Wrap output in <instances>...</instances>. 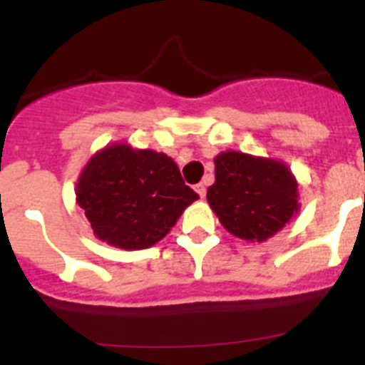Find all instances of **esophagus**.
I'll return each instance as SVG.
<instances>
[{"label": "esophagus", "mask_w": 365, "mask_h": 365, "mask_svg": "<svg viewBox=\"0 0 365 365\" xmlns=\"http://www.w3.org/2000/svg\"><path fill=\"white\" fill-rule=\"evenodd\" d=\"M193 190H195V192L199 193V197H201V199L205 197V195H206V186L202 185V182H199V185L193 186Z\"/></svg>", "instance_id": "esophagus-1"}]
</instances>
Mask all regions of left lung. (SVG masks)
I'll list each match as a JSON object with an SVG mask.
<instances>
[{
  "mask_svg": "<svg viewBox=\"0 0 365 365\" xmlns=\"http://www.w3.org/2000/svg\"><path fill=\"white\" fill-rule=\"evenodd\" d=\"M214 164L206 201L232 235L263 243L298 215V180L283 160L227 150Z\"/></svg>",
  "mask_w": 365,
  "mask_h": 365,
  "instance_id": "1",
  "label": "left lung"
}]
</instances>
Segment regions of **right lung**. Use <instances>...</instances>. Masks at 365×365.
<instances>
[{
  "mask_svg": "<svg viewBox=\"0 0 365 365\" xmlns=\"http://www.w3.org/2000/svg\"><path fill=\"white\" fill-rule=\"evenodd\" d=\"M74 193L93 234L122 250L159 243L199 199L172 157L128 143H111L93 153Z\"/></svg>",
  "mask_w": 365,
  "mask_h": 365,
  "instance_id": "right-lung-1",
  "label": "right lung"
}]
</instances>
